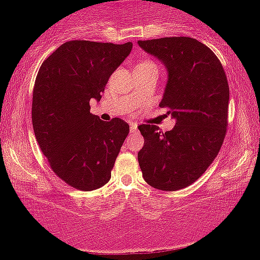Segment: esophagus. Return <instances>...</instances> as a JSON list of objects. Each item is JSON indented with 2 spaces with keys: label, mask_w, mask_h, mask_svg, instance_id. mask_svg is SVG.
<instances>
[{
  "label": "esophagus",
  "mask_w": 260,
  "mask_h": 260,
  "mask_svg": "<svg viewBox=\"0 0 260 260\" xmlns=\"http://www.w3.org/2000/svg\"><path fill=\"white\" fill-rule=\"evenodd\" d=\"M129 131H131V133H137V132H138V126H137V123L131 124Z\"/></svg>",
  "instance_id": "obj_1"
}]
</instances>
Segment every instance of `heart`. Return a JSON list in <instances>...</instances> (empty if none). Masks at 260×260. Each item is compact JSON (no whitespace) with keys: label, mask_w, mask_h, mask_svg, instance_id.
Masks as SVG:
<instances>
[{"label":"heart","mask_w":260,"mask_h":260,"mask_svg":"<svg viewBox=\"0 0 260 260\" xmlns=\"http://www.w3.org/2000/svg\"><path fill=\"white\" fill-rule=\"evenodd\" d=\"M149 66H155L151 61H142L139 62L136 67H149Z\"/></svg>","instance_id":"b5f03b06"}]
</instances>
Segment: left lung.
Here are the masks:
<instances>
[{
    "instance_id": "8db88e82",
    "label": "left lung",
    "mask_w": 260,
    "mask_h": 260,
    "mask_svg": "<svg viewBox=\"0 0 260 260\" xmlns=\"http://www.w3.org/2000/svg\"><path fill=\"white\" fill-rule=\"evenodd\" d=\"M144 51L169 71L160 107L176 118L171 131L140 124L144 145L138 153L143 178L156 189H183L215 160L228 132L230 89L217 56L187 37L139 40Z\"/></svg>"
}]
</instances>
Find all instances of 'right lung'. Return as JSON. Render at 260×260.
<instances>
[{
  "label": "right lung",
  "mask_w": 260,
  "mask_h": 260,
  "mask_svg": "<svg viewBox=\"0 0 260 260\" xmlns=\"http://www.w3.org/2000/svg\"><path fill=\"white\" fill-rule=\"evenodd\" d=\"M132 46L67 41L40 66L31 104L35 138L52 171L76 189L94 190L110 181L129 133L121 118L105 122L92 115L89 103L101 99Z\"/></svg>",
  "instance_id": "add662e5"
}]
</instances>
